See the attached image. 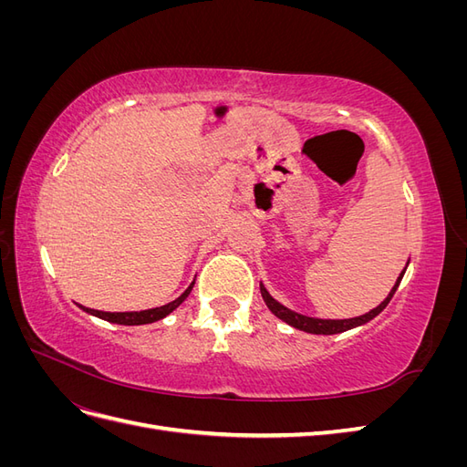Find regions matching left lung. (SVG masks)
<instances>
[{"instance_id": "8db88e82", "label": "left lung", "mask_w": 467, "mask_h": 467, "mask_svg": "<svg viewBox=\"0 0 467 467\" xmlns=\"http://www.w3.org/2000/svg\"><path fill=\"white\" fill-rule=\"evenodd\" d=\"M403 275H405V271L400 275L398 282H395V286L391 288V292L388 294V298H386L384 302H381L378 307H374L372 312L364 314V316H358V317H352V319H317V317L300 316V314L292 312V309L285 307L282 304H278V302L273 298V296L265 290L263 285H261V294H263V300L266 302L268 309H271V312H273L276 317H280L282 321H286L288 325H292V327L300 329V331H306V333H316V335H335V333H343V331H347V329L357 327V325H362V323H366V321L374 319V317L381 312V309H384V307L389 304V300L393 298V294H395V290H398Z\"/></svg>"}]
</instances>
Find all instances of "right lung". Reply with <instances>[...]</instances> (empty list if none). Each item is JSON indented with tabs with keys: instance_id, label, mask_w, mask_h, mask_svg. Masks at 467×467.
I'll use <instances>...</instances> for the list:
<instances>
[{
	"instance_id": "obj_1",
	"label": "right lung",
	"mask_w": 467,
	"mask_h": 467,
	"mask_svg": "<svg viewBox=\"0 0 467 467\" xmlns=\"http://www.w3.org/2000/svg\"><path fill=\"white\" fill-rule=\"evenodd\" d=\"M192 286H194V282L192 285L182 292L177 300H173V302H169V304H165V306H161V307H151V309H144V312H99V309H89V307H83L86 309L88 314H91V316H97V317H101V319H107V321H110V323H119V325H144V323H153V321H158V319H163L165 316H169L173 312V309L177 307V306H181L182 304V300L187 298V296L191 294V290H192Z\"/></svg>"
}]
</instances>
